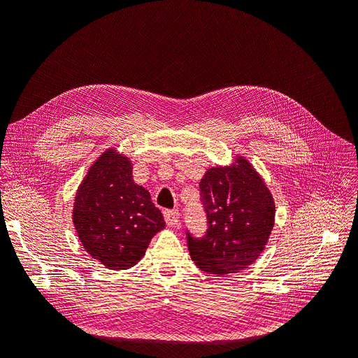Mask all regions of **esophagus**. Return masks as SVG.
<instances>
[{
  "mask_svg": "<svg viewBox=\"0 0 358 358\" xmlns=\"http://www.w3.org/2000/svg\"><path fill=\"white\" fill-rule=\"evenodd\" d=\"M164 220L169 227H176L179 222V212L178 210H164Z\"/></svg>",
  "mask_w": 358,
  "mask_h": 358,
  "instance_id": "esophagus-1",
  "label": "esophagus"
}]
</instances>
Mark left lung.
I'll return each instance as SVG.
<instances>
[{"label": "left lung", "instance_id": "8db88e82", "mask_svg": "<svg viewBox=\"0 0 358 358\" xmlns=\"http://www.w3.org/2000/svg\"><path fill=\"white\" fill-rule=\"evenodd\" d=\"M209 230L188 236L192 262L206 273L230 275L262 255L275 225V200L266 180L242 155L206 170L200 180Z\"/></svg>", "mask_w": 358, "mask_h": 358}]
</instances>
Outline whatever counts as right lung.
Masks as SVG:
<instances>
[{
	"label": "right lung",
	"instance_id": "right-lung-1",
	"mask_svg": "<svg viewBox=\"0 0 358 358\" xmlns=\"http://www.w3.org/2000/svg\"><path fill=\"white\" fill-rule=\"evenodd\" d=\"M71 220L83 249L109 270H127L166 229L150 194L133 179V162L107 148L86 171L73 200Z\"/></svg>",
	"mask_w": 358,
	"mask_h": 358
}]
</instances>
